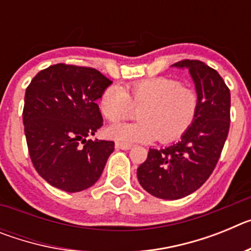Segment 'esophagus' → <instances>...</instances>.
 Returning <instances> with one entry per match:
<instances>
[{"label": "esophagus", "mask_w": 251, "mask_h": 251, "mask_svg": "<svg viewBox=\"0 0 251 251\" xmlns=\"http://www.w3.org/2000/svg\"><path fill=\"white\" fill-rule=\"evenodd\" d=\"M115 148L117 150L128 151L132 148V145H129V143H122V142H115Z\"/></svg>", "instance_id": "obj_1"}]
</instances>
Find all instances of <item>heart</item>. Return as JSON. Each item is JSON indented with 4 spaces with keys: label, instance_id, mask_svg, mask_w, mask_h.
Returning a JSON list of instances; mask_svg holds the SVG:
<instances>
[{
    "label": "heart",
    "instance_id": "obj_1",
    "mask_svg": "<svg viewBox=\"0 0 251 251\" xmlns=\"http://www.w3.org/2000/svg\"><path fill=\"white\" fill-rule=\"evenodd\" d=\"M199 106L196 90L165 76L136 81L123 89L110 85L99 98V109L110 122L128 118L133 108H139V122L113 124L106 129L108 137L122 143L176 141L194 124Z\"/></svg>",
    "mask_w": 251,
    "mask_h": 251
}]
</instances>
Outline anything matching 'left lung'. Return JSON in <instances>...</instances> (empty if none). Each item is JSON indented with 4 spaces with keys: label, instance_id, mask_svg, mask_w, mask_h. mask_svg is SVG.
<instances>
[{
    "label": "left lung",
    "instance_id": "left-lung-1",
    "mask_svg": "<svg viewBox=\"0 0 251 251\" xmlns=\"http://www.w3.org/2000/svg\"><path fill=\"white\" fill-rule=\"evenodd\" d=\"M172 66L188 69L200 106L194 124L181 139L166 148H151L137 170L142 187L163 200L182 199L206 182L230 128V90L220 74L200 60H182Z\"/></svg>",
    "mask_w": 251,
    "mask_h": 251
}]
</instances>
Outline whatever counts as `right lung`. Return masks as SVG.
<instances>
[{"label":"right lung","mask_w":251,"mask_h":251,"mask_svg":"<svg viewBox=\"0 0 251 251\" xmlns=\"http://www.w3.org/2000/svg\"><path fill=\"white\" fill-rule=\"evenodd\" d=\"M112 80L93 68L56 64L37 73L25 93L24 127L37 174L79 192L100 177L114 142L86 139L103 126L97 100Z\"/></svg>","instance_id":"obj_1"}]
</instances>
